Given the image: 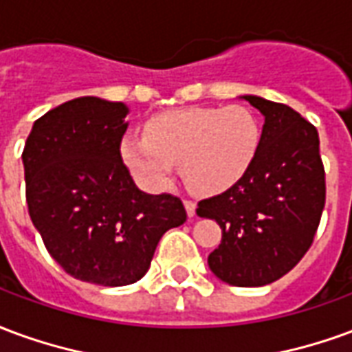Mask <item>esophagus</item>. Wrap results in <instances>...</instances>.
Returning <instances> with one entry per match:
<instances>
[{"label":"esophagus","mask_w":352,"mask_h":352,"mask_svg":"<svg viewBox=\"0 0 352 352\" xmlns=\"http://www.w3.org/2000/svg\"><path fill=\"white\" fill-rule=\"evenodd\" d=\"M184 209H186V214H188V217H194V214H196V204L190 201V199H184Z\"/></svg>","instance_id":"34e87169"}]
</instances>
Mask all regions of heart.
Masks as SVG:
<instances>
[{
  "label": "heart",
  "mask_w": 352,
  "mask_h": 352,
  "mask_svg": "<svg viewBox=\"0 0 352 352\" xmlns=\"http://www.w3.org/2000/svg\"><path fill=\"white\" fill-rule=\"evenodd\" d=\"M260 133L258 116L245 105L173 109L145 124V138L124 139L120 156L146 190H166L179 164L192 192L213 196L251 168Z\"/></svg>",
  "instance_id": "b5f03b06"
}]
</instances>
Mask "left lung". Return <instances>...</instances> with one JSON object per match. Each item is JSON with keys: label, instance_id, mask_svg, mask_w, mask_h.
<instances>
[{"label": "left lung", "instance_id": "1", "mask_svg": "<svg viewBox=\"0 0 352 352\" xmlns=\"http://www.w3.org/2000/svg\"><path fill=\"white\" fill-rule=\"evenodd\" d=\"M264 115L251 168L228 190L201 199L196 213L213 219L222 241L207 264L234 287L280 279L309 251L324 209V166L318 131L285 103L241 96Z\"/></svg>", "mask_w": 352, "mask_h": 352}]
</instances>
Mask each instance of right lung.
Returning <instances> with one entry per match:
<instances>
[{
    "mask_svg": "<svg viewBox=\"0 0 352 352\" xmlns=\"http://www.w3.org/2000/svg\"><path fill=\"white\" fill-rule=\"evenodd\" d=\"M120 101H65L37 118L22 153L32 222L65 273L124 287L148 270L160 237L186 221L181 199L139 190L120 156Z\"/></svg>",
    "mask_w": 352,
    "mask_h": 352,
    "instance_id": "obj_1",
    "label": "right lung"
}]
</instances>
